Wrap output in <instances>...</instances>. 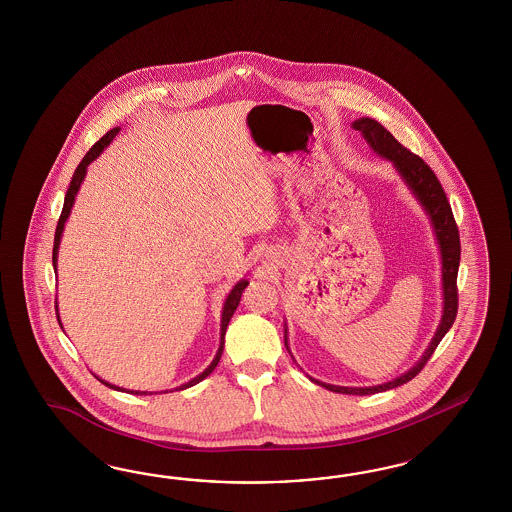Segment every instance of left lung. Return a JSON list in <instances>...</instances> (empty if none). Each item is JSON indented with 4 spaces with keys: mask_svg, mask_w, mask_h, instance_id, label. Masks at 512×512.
<instances>
[{
    "mask_svg": "<svg viewBox=\"0 0 512 512\" xmlns=\"http://www.w3.org/2000/svg\"><path fill=\"white\" fill-rule=\"evenodd\" d=\"M353 127L364 135L366 142L372 146L373 152L383 155L388 161H392V165L396 167V171L400 172L403 182L413 191V195L417 197L420 206L426 210V214L432 221L434 227L435 240L439 244L441 251V276H443V315H441V323L437 326L434 338L430 341L428 349L424 351V355L419 362L400 377L377 385V387H336V385H326L321 381L311 379L313 383L328 388L332 392H340V394H358V396H366V394H375V392H385L390 388L400 387L403 383L411 381L415 375H419L420 370L426 366V362L434 355L439 341L443 340V336L449 332L450 326L456 319L458 313V287H456V278H458V266H460V234H458V225L452 216V208H450L445 189L439 184L434 171L420 159L419 155L409 152L407 148H403L398 140L394 139L387 129L379 122H375L372 118H360ZM287 332V330H285ZM287 340V334H285ZM287 345V341H285ZM289 349V347H287Z\"/></svg>",
    "mask_w": 512,
    "mask_h": 512,
    "instance_id": "1",
    "label": "left lung"
}]
</instances>
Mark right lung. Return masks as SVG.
Returning a JSON list of instances; mask_svg holds the SVG:
<instances>
[{
  "label": "right lung",
  "mask_w": 512,
  "mask_h": 512,
  "mask_svg": "<svg viewBox=\"0 0 512 512\" xmlns=\"http://www.w3.org/2000/svg\"><path fill=\"white\" fill-rule=\"evenodd\" d=\"M118 131H120V127H114V129H110L107 135H103L101 139L97 140L95 144H93L92 148H90V152L82 157V161L78 163L77 171L73 174V178H71V184H69V189H67V193H65V201H63V210L62 216L58 219V227H56V234H54V249H52V264H54V268H56V264H58V248H60V240H62L63 227H65V221H67V217L71 214V208H73V204H75V197H77L78 189H80V184H82V180H84V176H86V169H88V165L95 161L101 152L109 146L112 139L118 135ZM249 281L246 279H240L236 285L233 287V291L229 293L227 296V300H225V304H223V313H221V341H219V349H217L216 358L212 360V364L201 373V375H197V377H193L191 381H187L184 383L180 390H184V388L193 387V385H197V383H201L204 377H208L210 373L216 370L217 362H219V358H221V353H223V345H225V332H227V326H229V321H231V317H233L234 311L238 308V304H240V298H242V293H244V289L248 287ZM56 317H58V323L62 326V321H60V313H58V306H56ZM97 377V375H95ZM99 379V377H97ZM103 385H107L109 388H114V390H124V392H129V394H148V392H140V390H125V388L114 387V385H110L107 381H103V379H99ZM176 388V390H178ZM167 392V390H165ZM152 394V392H150Z\"/></svg>",
  "instance_id": "1"
}]
</instances>
